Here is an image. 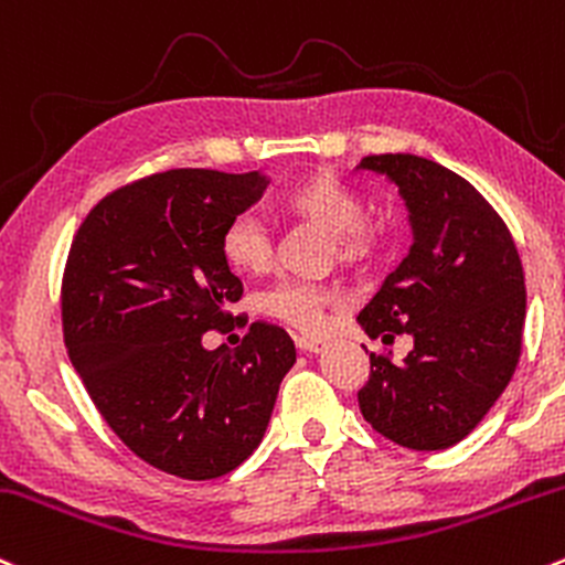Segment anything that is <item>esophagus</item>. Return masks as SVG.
I'll return each mask as SVG.
<instances>
[{
	"mask_svg": "<svg viewBox=\"0 0 565 565\" xmlns=\"http://www.w3.org/2000/svg\"><path fill=\"white\" fill-rule=\"evenodd\" d=\"M295 343H297V349L306 351V353H319L321 349H324V340H316V338H297Z\"/></svg>",
	"mask_w": 565,
	"mask_h": 565,
	"instance_id": "1",
	"label": "esophagus"
}]
</instances>
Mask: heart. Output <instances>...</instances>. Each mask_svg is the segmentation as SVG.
Segmentation results:
<instances>
[{"instance_id": "b5f03b06", "label": "heart", "mask_w": 565, "mask_h": 565, "mask_svg": "<svg viewBox=\"0 0 565 565\" xmlns=\"http://www.w3.org/2000/svg\"><path fill=\"white\" fill-rule=\"evenodd\" d=\"M281 209L330 233L334 254L345 265L373 263L392 246V227L383 220L364 214L362 195L330 173H316L292 184L281 195ZM220 249L235 273L259 276L273 265L270 235L263 222L252 214H241L227 222ZM340 300L343 297L338 289L324 287V284L281 278L257 297V308L259 313L297 332L316 334L324 330L327 311L340 306Z\"/></svg>"}]
</instances>
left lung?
<instances>
[{"label":"left lung","instance_id":"left-lung-1","mask_svg":"<svg viewBox=\"0 0 565 565\" xmlns=\"http://www.w3.org/2000/svg\"><path fill=\"white\" fill-rule=\"evenodd\" d=\"M411 212L413 246L356 316L373 340L411 334L402 362L370 353L359 411L411 450L461 443L499 399L523 345L525 276L510 227L456 171L418 154H367Z\"/></svg>","mask_w":565,"mask_h":565}]
</instances>
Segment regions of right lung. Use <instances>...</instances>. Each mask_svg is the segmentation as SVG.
Returning a JSON list of instances; mask_svg holds the SVG:
<instances>
[{
    "instance_id": "obj_1",
    "label": "right lung",
    "mask_w": 565,
    "mask_h": 565,
    "mask_svg": "<svg viewBox=\"0 0 565 565\" xmlns=\"http://www.w3.org/2000/svg\"><path fill=\"white\" fill-rule=\"evenodd\" d=\"M265 188L263 171L136 179L90 209L66 259L61 321L74 370L109 429L182 480H214L254 454L295 364L292 338L263 321L238 349H203L244 295L222 231Z\"/></svg>"
}]
</instances>
